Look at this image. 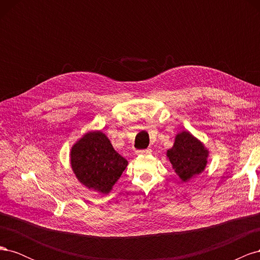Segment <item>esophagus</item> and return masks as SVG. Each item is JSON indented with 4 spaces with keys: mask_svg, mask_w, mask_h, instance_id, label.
Masks as SVG:
<instances>
[{
    "mask_svg": "<svg viewBox=\"0 0 260 260\" xmlns=\"http://www.w3.org/2000/svg\"><path fill=\"white\" fill-rule=\"evenodd\" d=\"M137 153L139 155H147V154H151V149H140V151H137Z\"/></svg>",
    "mask_w": 260,
    "mask_h": 260,
    "instance_id": "esophagus-1",
    "label": "esophagus"
}]
</instances>
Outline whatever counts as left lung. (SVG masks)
Segmentation results:
<instances>
[{"mask_svg":"<svg viewBox=\"0 0 260 260\" xmlns=\"http://www.w3.org/2000/svg\"><path fill=\"white\" fill-rule=\"evenodd\" d=\"M167 157L176 174L185 182L205 169L208 149L190 132L183 131L177 135L174 146L167 151Z\"/></svg>","mask_w":260,"mask_h":260,"instance_id":"obj_1","label":"left lung"}]
</instances>
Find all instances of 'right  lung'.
<instances>
[{"label":"right lung","mask_w":260,"mask_h":260,"mask_svg":"<svg viewBox=\"0 0 260 260\" xmlns=\"http://www.w3.org/2000/svg\"><path fill=\"white\" fill-rule=\"evenodd\" d=\"M70 162L80 182L94 191L107 194L128 165L103 132H89L73 146Z\"/></svg>","instance_id":"1"}]
</instances>
